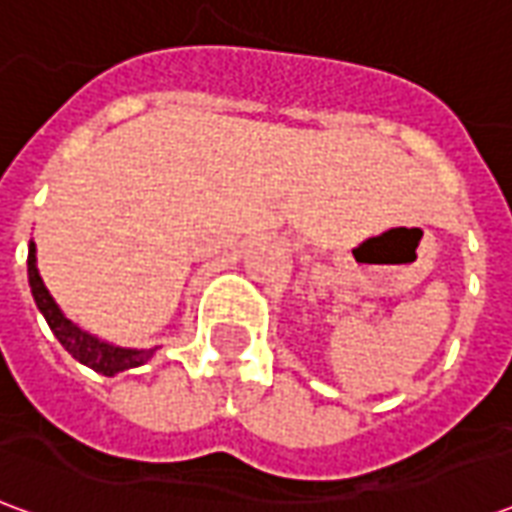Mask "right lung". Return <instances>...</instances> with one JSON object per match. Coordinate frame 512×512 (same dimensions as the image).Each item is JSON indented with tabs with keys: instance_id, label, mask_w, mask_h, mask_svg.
<instances>
[{
	"instance_id": "obj_1",
	"label": "right lung",
	"mask_w": 512,
	"mask_h": 512,
	"mask_svg": "<svg viewBox=\"0 0 512 512\" xmlns=\"http://www.w3.org/2000/svg\"><path fill=\"white\" fill-rule=\"evenodd\" d=\"M27 274H29V288H32V296H35V304L38 310L43 312V318L49 323V329L54 332V337L60 340L62 348L79 359L82 365L93 367L95 373H104V376H115V373H123V370H131V367L145 365L150 356L156 354V348H147V351H136V348H120V345L104 343L93 334L82 332L71 318H65L62 310L57 307V301L51 299V293L43 285L38 271V257H35V244L29 241V257H27Z\"/></svg>"
}]
</instances>
